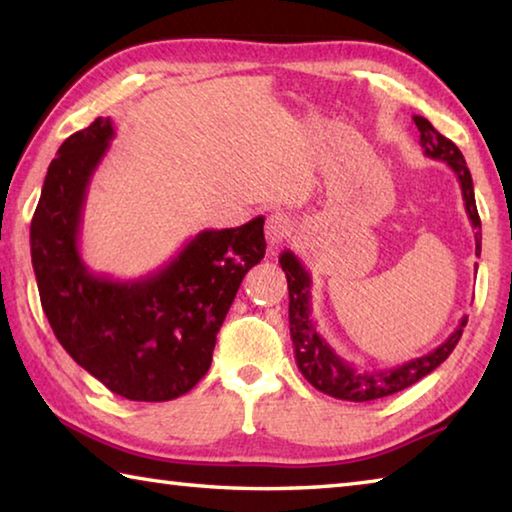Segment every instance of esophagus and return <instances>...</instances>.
<instances>
[{
  "label": "esophagus",
  "instance_id": "1",
  "mask_svg": "<svg viewBox=\"0 0 512 512\" xmlns=\"http://www.w3.org/2000/svg\"><path fill=\"white\" fill-rule=\"evenodd\" d=\"M264 235H266L268 248L282 246L284 241L293 235V221L286 215H282V212H273V215L266 219Z\"/></svg>",
  "mask_w": 512,
  "mask_h": 512
}]
</instances>
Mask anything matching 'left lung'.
I'll list each match as a JSON object with an SVG mask.
<instances>
[{"mask_svg": "<svg viewBox=\"0 0 512 512\" xmlns=\"http://www.w3.org/2000/svg\"><path fill=\"white\" fill-rule=\"evenodd\" d=\"M414 123L418 127V132H421V147L425 156L448 165L454 176L459 179L463 206H466L470 224L475 228V255L479 257L481 221L466 159H463L461 150L450 141V138L436 132L430 120L423 116H414ZM280 266L288 282V327H291L297 369L302 371V376L309 380L318 392L340 398V401H376V398L392 396L396 392H401V389L418 383V380L425 378L450 356L452 349L457 347L463 327L468 324V318L463 315L459 327L450 333V338L421 358H412L403 362V365L389 369H356L322 338V333L315 327V322L311 318V275L300 259L295 257L293 250H284L280 255Z\"/></svg>", "mask_w": 512, "mask_h": 512, "instance_id": "8db88e82", "label": "left lung"}]
</instances>
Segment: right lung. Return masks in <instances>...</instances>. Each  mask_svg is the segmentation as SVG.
Here are the masks:
<instances>
[{"label": "right lung", "instance_id": "add662e5", "mask_svg": "<svg viewBox=\"0 0 512 512\" xmlns=\"http://www.w3.org/2000/svg\"><path fill=\"white\" fill-rule=\"evenodd\" d=\"M114 127L96 118L60 145L31 221L42 309L69 356L127 401L161 403L206 376L246 273L264 259V217L203 230L138 280L96 275L80 255L82 210Z\"/></svg>", "mask_w": 512, "mask_h": 512}]
</instances>
